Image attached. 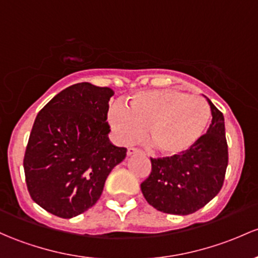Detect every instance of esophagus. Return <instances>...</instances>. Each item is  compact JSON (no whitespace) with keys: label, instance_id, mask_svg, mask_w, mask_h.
<instances>
[{"label":"esophagus","instance_id":"34e87169","mask_svg":"<svg viewBox=\"0 0 258 258\" xmlns=\"http://www.w3.org/2000/svg\"><path fill=\"white\" fill-rule=\"evenodd\" d=\"M135 153H142L138 148H135V147H130L128 150H127V156H132V154Z\"/></svg>","mask_w":258,"mask_h":258}]
</instances>
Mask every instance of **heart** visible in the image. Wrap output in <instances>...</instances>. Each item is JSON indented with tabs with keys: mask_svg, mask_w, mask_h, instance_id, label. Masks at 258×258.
<instances>
[{
	"mask_svg": "<svg viewBox=\"0 0 258 258\" xmlns=\"http://www.w3.org/2000/svg\"><path fill=\"white\" fill-rule=\"evenodd\" d=\"M210 120V107L203 97L175 89L141 91L130 97L126 108L115 105L108 111L120 142L138 141L147 128L148 142L165 157L193 148L207 134Z\"/></svg>",
	"mask_w": 258,
	"mask_h": 258,
	"instance_id": "obj_1",
	"label": "heart"
}]
</instances>
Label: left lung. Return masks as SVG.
Listing matches in <instances>:
<instances>
[{
	"label": "left lung",
	"mask_w": 258,
	"mask_h": 258,
	"mask_svg": "<svg viewBox=\"0 0 258 258\" xmlns=\"http://www.w3.org/2000/svg\"><path fill=\"white\" fill-rule=\"evenodd\" d=\"M207 100L213 118L204 137L180 156L151 158V174L141 183V190L157 210L174 215L193 214L222 188L229 162L224 116Z\"/></svg>",
	"instance_id": "1"
}]
</instances>
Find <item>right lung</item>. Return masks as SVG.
Instances as JSON below:
<instances>
[{
  "instance_id": "1",
  "label": "right lung",
  "mask_w": 258,
  "mask_h": 258,
  "mask_svg": "<svg viewBox=\"0 0 258 258\" xmlns=\"http://www.w3.org/2000/svg\"><path fill=\"white\" fill-rule=\"evenodd\" d=\"M110 88L79 83L64 89L37 115L23 167L32 199L70 219L94 207L127 148L108 140Z\"/></svg>"
}]
</instances>
